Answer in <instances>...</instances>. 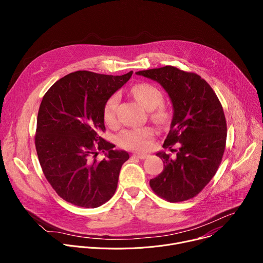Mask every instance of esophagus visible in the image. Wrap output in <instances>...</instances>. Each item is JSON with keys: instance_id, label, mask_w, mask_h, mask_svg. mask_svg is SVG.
<instances>
[{"instance_id": "esophagus-1", "label": "esophagus", "mask_w": 263, "mask_h": 263, "mask_svg": "<svg viewBox=\"0 0 263 263\" xmlns=\"http://www.w3.org/2000/svg\"><path fill=\"white\" fill-rule=\"evenodd\" d=\"M133 156H134V157H137V158H139V159H145V158L148 157V155L145 154V153H134Z\"/></svg>"}]
</instances>
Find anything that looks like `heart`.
Here are the masks:
<instances>
[{"label": "heart", "instance_id": "obj_1", "mask_svg": "<svg viewBox=\"0 0 263 263\" xmlns=\"http://www.w3.org/2000/svg\"><path fill=\"white\" fill-rule=\"evenodd\" d=\"M132 95L135 100L146 110L152 111L151 119L159 126H166L171 120L168 110L159 106L163 101L162 92L149 83H140L132 88ZM119 95H112L105 103L103 117L108 125H114L117 121V107L119 103ZM154 138V131L149 127H140L133 129H125L117 136V142L120 146L134 151L146 149Z\"/></svg>", "mask_w": 263, "mask_h": 263}]
</instances>
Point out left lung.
<instances>
[{"label":"left lung","mask_w":263,"mask_h":263,"mask_svg":"<svg viewBox=\"0 0 263 263\" xmlns=\"http://www.w3.org/2000/svg\"><path fill=\"white\" fill-rule=\"evenodd\" d=\"M136 73L158 82L167 92L174 116L163 147L179 146L174 158L165 152L156 154L163 161V171L149 180V186L168 202L190 200L210 182L221 162L227 139L221 104L195 72L166 65Z\"/></svg>","instance_id":"obj_1"}]
</instances>
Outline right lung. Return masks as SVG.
<instances>
[{
	"instance_id": "right-lung-1",
	"label": "right lung",
	"mask_w": 263,
	"mask_h": 263,
	"mask_svg": "<svg viewBox=\"0 0 263 263\" xmlns=\"http://www.w3.org/2000/svg\"><path fill=\"white\" fill-rule=\"evenodd\" d=\"M70 72L46 92L37 116L35 146L43 172L64 201L97 208L115 195L126 151L101 137L106 101L132 76ZM100 151L106 158L99 162Z\"/></svg>"
}]
</instances>
